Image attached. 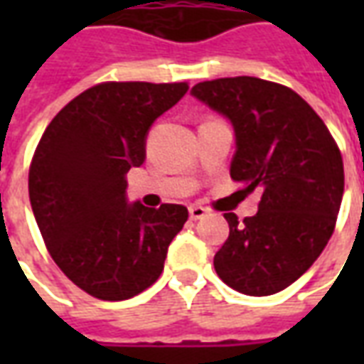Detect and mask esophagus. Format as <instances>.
<instances>
[{
	"instance_id": "34e87169",
	"label": "esophagus",
	"mask_w": 364,
	"mask_h": 364,
	"mask_svg": "<svg viewBox=\"0 0 364 364\" xmlns=\"http://www.w3.org/2000/svg\"><path fill=\"white\" fill-rule=\"evenodd\" d=\"M206 214H208V210H206L205 206H198V205L189 206L191 220H200V218H205Z\"/></svg>"
}]
</instances>
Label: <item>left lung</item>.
<instances>
[{
  "mask_svg": "<svg viewBox=\"0 0 364 364\" xmlns=\"http://www.w3.org/2000/svg\"><path fill=\"white\" fill-rule=\"evenodd\" d=\"M191 93L234 127L230 175L240 193H261L255 216L240 222L224 214L230 236L214 269L242 294H274L312 267L336 230L341 151L323 120L287 85L237 75L200 82Z\"/></svg>",
  "mask_w": 364,
  "mask_h": 364,
  "instance_id": "obj_1",
  "label": "left lung"
}]
</instances>
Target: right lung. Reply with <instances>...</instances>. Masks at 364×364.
I'll list each match as a JSON object with an SVG mask.
<instances>
[{
	"label": "right lung",
	"mask_w": 364,
	"mask_h": 364,
	"mask_svg": "<svg viewBox=\"0 0 364 364\" xmlns=\"http://www.w3.org/2000/svg\"><path fill=\"white\" fill-rule=\"evenodd\" d=\"M187 90L185 82L97 83L52 119L36 146L28 198L46 250L99 300H127L158 281L189 218L183 205H128L124 179L146 159L151 122Z\"/></svg>",
	"instance_id": "right-lung-1"
}]
</instances>
